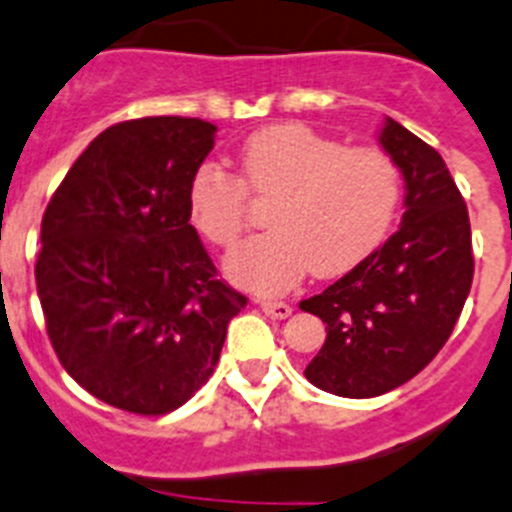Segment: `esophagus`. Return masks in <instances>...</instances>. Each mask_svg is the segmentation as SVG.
Here are the masks:
<instances>
[{
    "label": "esophagus",
    "instance_id": "1",
    "mask_svg": "<svg viewBox=\"0 0 512 512\" xmlns=\"http://www.w3.org/2000/svg\"><path fill=\"white\" fill-rule=\"evenodd\" d=\"M260 308L267 318H272V321H285V318L293 313V308H290L288 303H275V300H262Z\"/></svg>",
    "mask_w": 512,
    "mask_h": 512
}]
</instances>
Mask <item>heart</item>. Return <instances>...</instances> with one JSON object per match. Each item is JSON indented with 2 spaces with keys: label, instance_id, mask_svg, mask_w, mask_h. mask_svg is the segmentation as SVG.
<instances>
[{
  "label": "heart",
  "instance_id": "heart-1",
  "mask_svg": "<svg viewBox=\"0 0 512 512\" xmlns=\"http://www.w3.org/2000/svg\"><path fill=\"white\" fill-rule=\"evenodd\" d=\"M401 169L379 146H343L303 123L252 133L240 176L202 164L189 181L191 227L214 247H232L247 222V197L270 202L267 234L242 242L224 260L232 283L280 295L310 270L336 278L386 240L399 212Z\"/></svg>",
  "mask_w": 512,
  "mask_h": 512
}]
</instances>
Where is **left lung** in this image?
Segmentation results:
<instances>
[{
  "mask_svg": "<svg viewBox=\"0 0 512 512\" xmlns=\"http://www.w3.org/2000/svg\"><path fill=\"white\" fill-rule=\"evenodd\" d=\"M379 141L407 184L399 232L321 295L300 300L326 323L305 379L348 399L414 379L452 336L475 275L467 204L442 156L391 118Z\"/></svg>",
  "mask_w": 512,
  "mask_h": 512,
  "instance_id": "obj_1",
  "label": "left lung"
}]
</instances>
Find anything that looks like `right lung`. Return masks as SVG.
Returning a JSON list of instances; mask_svg holds the SVG:
<instances>
[{
	"instance_id": "right-lung-1",
	"label": "right lung",
	"mask_w": 512,
	"mask_h": 512,
	"mask_svg": "<svg viewBox=\"0 0 512 512\" xmlns=\"http://www.w3.org/2000/svg\"><path fill=\"white\" fill-rule=\"evenodd\" d=\"M202 118L105 128L42 217L35 265L47 336L95 399L143 417L207 384L247 298L217 280L189 222V181L214 148Z\"/></svg>"
}]
</instances>
